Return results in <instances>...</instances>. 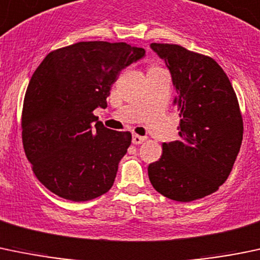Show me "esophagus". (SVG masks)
Returning <instances> with one entry per match:
<instances>
[{"mask_svg": "<svg viewBox=\"0 0 260 260\" xmlns=\"http://www.w3.org/2000/svg\"><path fill=\"white\" fill-rule=\"evenodd\" d=\"M146 140L145 136H140V135H133V144L134 145H139V144H143L144 141Z\"/></svg>", "mask_w": 260, "mask_h": 260, "instance_id": "obj_1", "label": "esophagus"}]
</instances>
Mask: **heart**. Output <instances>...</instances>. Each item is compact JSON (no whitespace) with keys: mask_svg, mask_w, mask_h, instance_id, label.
I'll use <instances>...</instances> for the list:
<instances>
[{"mask_svg":"<svg viewBox=\"0 0 260 260\" xmlns=\"http://www.w3.org/2000/svg\"><path fill=\"white\" fill-rule=\"evenodd\" d=\"M156 69H161V68H159V66H157V65H151V66H150V70H156Z\"/></svg>","mask_w":260,"mask_h":260,"instance_id":"1","label":"heart"}]
</instances>
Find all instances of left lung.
Instances as JSON below:
<instances>
[{"mask_svg": "<svg viewBox=\"0 0 260 260\" xmlns=\"http://www.w3.org/2000/svg\"><path fill=\"white\" fill-rule=\"evenodd\" d=\"M171 74L180 112V139L162 144L148 168L150 183L164 197L192 202L213 194L228 179L243 140V119L228 76L215 60L185 47L151 44Z\"/></svg>", "mask_w": 260, "mask_h": 260, "instance_id": "8db88e82", "label": "left lung"}]
</instances>
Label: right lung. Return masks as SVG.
<instances>
[{
	"label": "right lung",
	"mask_w": 260,
	"mask_h": 260,
	"mask_svg": "<svg viewBox=\"0 0 260 260\" xmlns=\"http://www.w3.org/2000/svg\"><path fill=\"white\" fill-rule=\"evenodd\" d=\"M145 55L125 42L89 41L51 51L32 75L22 109V144L40 183L72 202L105 194L131 144L129 131L92 114L120 71Z\"/></svg>",
	"instance_id": "right-lung-1"
}]
</instances>
